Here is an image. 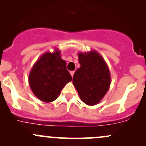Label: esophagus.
I'll list each match as a JSON object with an SVG mask.
<instances>
[{
  "label": "esophagus",
  "instance_id": "obj_1",
  "mask_svg": "<svg viewBox=\"0 0 146 146\" xmlns=\"http://www.w3.org/2000/svg\"><path fill=\"white\" fill-rule=\"evenodd\" d=\"M70 75H71L72 77H73V75H74V73H75V70H72V71H70Z\"/></svg>",
  "mask_w": 146,
  "mask_h": 146
}]
</instances>
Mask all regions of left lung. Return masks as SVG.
Instances as JSON below:
<instances>
[{
	"instance_id": "obj_1",
	"label": "left lung",
	"mask_w": 146,
	"mask_h": 146,
	"mask_svg": "<svg viewBox=\"0 0 146 146\" xmlns=\"http://www.w3.org/2000/svg\"><path fill=\"white\" fill-rule=\"evenodd\" d=\"M80 67L73 75V83L80 100L90 106L98 104L111 84L110 70L102 56L95 50L78 53Z\"/></svg>"
}]
</instances>
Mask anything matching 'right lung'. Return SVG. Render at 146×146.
<instances>
[{
  "instance_id": "obj_1",
  "label": "right lung",
  "mask_w": 146,
  "mask_h": 146,
  "mask_svg": "<svg viewBox=\"0 0 146 146\" xmlns=\"http://www.w3.org/2000/svg\"><path fill=\"white\" fill-rule=\"evenodd\" d=\"M71 80L66 62L57 48L52 53L48 51L42 54L29 75V87L34 95L47 103L56 100L63 88Z\"/></svg>"
}]
</instances>
